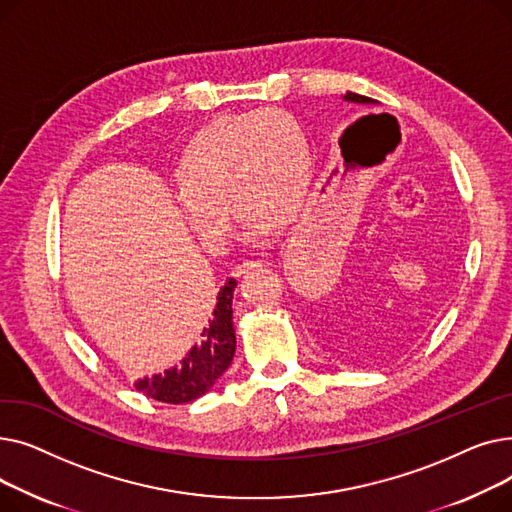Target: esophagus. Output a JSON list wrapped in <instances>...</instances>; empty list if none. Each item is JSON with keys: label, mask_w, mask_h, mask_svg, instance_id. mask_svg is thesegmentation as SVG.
<instances>
[{"label": "esophagus", "mask_w": 512, "mask_h": 512, "mask_svg": "<svg viewBox=\"0 0 512 512\" xmlns=\"http://www.w3.org/2000/svg\"><path fill=\"white\" fill-rule=\"evenodd\" d=\"M257 267H261V261H242V263H238V265L234 267L232 274H234L236 278H240V276H245V274L257 270Z\"/></svg>", "instance_id": "1"}]
</instances>
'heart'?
I'll use <instances>...</instances> for the list:
<instances>
[{"instance_id":"obj_1","label":"heart","mask_w":512,"mask_h":512,"mask_svg":"<svg viewBox=\"0 0 512 512\" xmlns=\"http://www.w3.org/2000/svg\"><path fill=\"white\" fill-rule=\"evenodd\" d=\"M176 207L205 247H220L230 211L247 218L251 236L286 222L309 193L311 151L290 114L261 110L220 118L197 132L180 155Z\"/></svg>"}]
</instances>
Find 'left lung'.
<instances>
[{
  "instance_id": "8db88e82",
  "label": "left lung",
  "mask_w": 512,
  "mask_h": 512,
  "mask_svg": "<svg viewBox=\"0 0 512 512\" xmlns=\"http://www.w3.org/2000/svg\"><path fill=\"white\" fill-rule=\"evenodd\" d=\"M342 99H344V101H348V103H361V105H373V103H375L373 99L363 97V95H357V93H351V91H348Z\"/></svg>"
}]
</instances>
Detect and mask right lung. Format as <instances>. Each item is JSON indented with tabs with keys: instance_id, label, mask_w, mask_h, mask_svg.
Listing matches in <instances>:
<instances>
[{
	"instance_id": "add662e5",
	"label": "right lung",
	"mask_w": 512,
	"mask_h": 512,
	"mask_svg": "<svg viewBox=\"0 0 512 512\" xmlns=\"http://www.w3.org/2000/svg\"><path fill=\"white\" fill-rule=\"evenodd\" d=\"M236 280L228 278L218 292V303L199 334V342L188 348L182 361L164 373L145 375L134 382L141 394L168 405H184L213 388L230 367L236 351L232 321V299Z\"/></svg>"
}]
</instances>
